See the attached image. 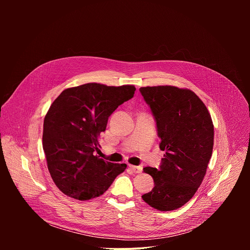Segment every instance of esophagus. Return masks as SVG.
Masks as SVG:
<instances>
[{"mask_svg": "<svg viewBox=\"0 0 250 250\" xmlns=\"http://www.w3.org/2000/svg\"><path fill=\"white\" fill-rule=\"evenodd\" d=\"M129 169L133 172V173H140L142 171V167L141 166H134V165H129Z\"/></svg>", "mask_w": 250, "mask_h": 250, "instance_id": "obj_1", "label": "esophagus"}]
</instances>
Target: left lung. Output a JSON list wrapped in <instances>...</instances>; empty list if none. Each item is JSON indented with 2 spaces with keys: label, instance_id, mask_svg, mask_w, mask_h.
<instances>
[{
  "label": "left lung",
  "instance_id": "obj_1",
  "mask_svg": "<svg viewBox=\"0 0 250 250\" xmlns=\"http://www.w3.org/2000/svg\"><path fill=\"white\" fill-rule=\"evenodd\" d=\"M156 122L159 147L165 151L159 168L145 167L153 189L142 199L159 210L181 208L203 182L213 146V125L201 99L189 89L141 87Z\"/></svg>",
  "mask_w": 250,
  "mask_h": 250
}]
</instances>
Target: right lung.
<instances>
[{
	"label": "right lung",
	"mask_w": 250,
	"mask_h": 250,
	"mask_svg": "<svg viewBox=\"0 0 250 250\" xmlns=\"http://www.w3.org/2000/svg\"><path fill=\"white\" fill-rule=\"evenodd\" d=\"M135 87L88 83L64 90L44 118L42 146L52 180L65 195L90 200L103 195L126 164L94 155L109 117L131 99Z\"/></svg>",
	"instance_id": "add662e5"
}]
</instances>
